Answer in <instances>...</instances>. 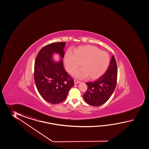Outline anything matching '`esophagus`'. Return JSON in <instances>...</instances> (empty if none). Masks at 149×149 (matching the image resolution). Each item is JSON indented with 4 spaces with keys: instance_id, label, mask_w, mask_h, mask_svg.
<instances>
[{
    "instance_id": "esophagus-1",
    "label": "esophagus",
    "mask_w": 149,
    "mask_h": 149,
    "mask_svg": "<svg viewBox=\"0 0 149 149\" xmlns=\"http://www.w3.org/2000/svg\"><path fill=\"white\" fill-rule=\"evenodd\" d=\"M80 82V81H78V80H74V83L75 84H79Z\"/></svg>"
}]
</instances>
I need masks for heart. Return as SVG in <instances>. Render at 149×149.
<instances>
[{
    "instance_id": "obj_1",
    "label": "heart",
    "mask_w": 149,
    "mask_h": 149,
    "mask_svg": "<svg viewBox=\"0 0 149 149\" xmlns=\"http://www.w3.org/2000/svg\"><path fill=\"white\" fill-rule=\"evenodd\" d=\"M67 52L64 57V63L67 71L72 73L80 65L82 69L75 72L77 78L86 77L89 79H97L102 76L109 63V54L92 45H84Z\"/></svg>"
}]
</instances>
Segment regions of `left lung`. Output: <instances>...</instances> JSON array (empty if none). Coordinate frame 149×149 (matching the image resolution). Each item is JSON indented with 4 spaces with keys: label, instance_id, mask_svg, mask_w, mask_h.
<instances>
[{
    "label": "left lung",
    "instance_id": "8db88e82",
    "mask_svg": "<svg viewBox=\"0 0 149 149\" xmlns=\"http://www.w3.org/2000/svg\"><path fill=\"white\" fill-rule=\"evenodd\" d=\"M117 65L113 55L107 72L94 81L86 82L88 88L84 99L86 103L98 107L103 104L111 97L117 84Z\"/></svg>",
    "mask_w": 149,
    "mask_h": 149
}]
</instances>
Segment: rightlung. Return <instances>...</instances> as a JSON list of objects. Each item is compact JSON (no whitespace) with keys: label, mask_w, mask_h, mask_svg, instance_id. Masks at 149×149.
<instances>
[{"label":"right lung","mask_w":149,"mask_h":149,"mask_svg":"<svg viewBox=\"0 0 149 149\" xmlns=\"http://www.w3.org/2000/svg\"><path fill=\"white\" fill-rule=\"evenodd\" d=\"M65 42H54L42 48L35 62L34 79L41 97L52 104H58L67 98L74 85L73 79L64 70L63 58ZM58 54L61 60L55 61L53 55Z\"/></svg>","instance_id":"right-lung-1"}]
</instances>
